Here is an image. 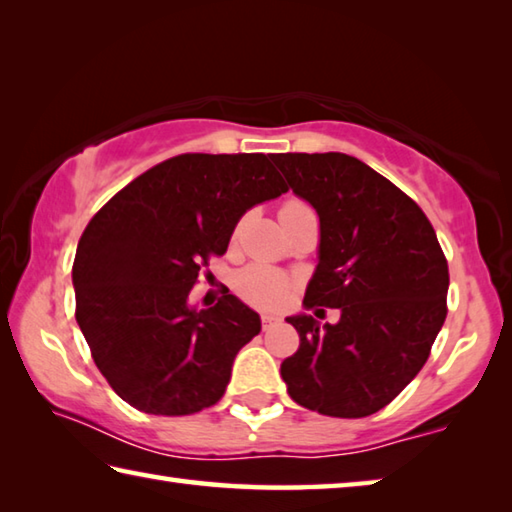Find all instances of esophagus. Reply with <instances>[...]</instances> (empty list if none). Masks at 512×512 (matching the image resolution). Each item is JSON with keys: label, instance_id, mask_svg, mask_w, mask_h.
Masks as SVG:
<instances>
[{"label": "esophagus", "instance_id": "1", "mask_svg": "<svg viewBox=\"0 0 512 512\" xmlns=\"http://www.w3.org/2000/svg\"><path fill=\"white\" fill-rule=\"evenodd\" d=\"M277 320H280V318H277L275 314H262V327H264V329L271 327V325L277 323Z\"/></svg>", "mask_w": 512, "mask_h": 512}]
</instances>
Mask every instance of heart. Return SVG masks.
Instances as JSON below:
<instances>
[{"label": "heart", "instance_id": "obj_1", "mask_svg": "<svg viewBox=\"0 0 512 512\" xmlns=\"http://www.w3.org/2000/svg\"><path fill=\"white\" fill-rule=\"evenodd\" d=\"M307 207H309L307 203L298 201V198H291V201H287L280 207V219H287V216L296 214L300 210H307ZM241 228H244V219H239L235 228H232V235H230L232 241H237ZM235 289H237V296L244 302H248V305L268 309V307L282 305L284 298H287L291 291V282L287 275L275 271L271 266L253 264L237 275Z\"/></svg>", "mask_w": 512, "mask_h": 512}]
</instances>
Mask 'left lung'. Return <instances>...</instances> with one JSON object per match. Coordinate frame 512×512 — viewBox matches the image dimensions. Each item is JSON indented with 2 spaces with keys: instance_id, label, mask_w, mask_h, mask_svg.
<instances>
[{
  "instance_id": "8db88e82",
  "label": "left lung",
  "mask_w": 512,
  "mask_h": 512,
  "mask_svg": "<svg viewBox=\"0 0 512 512\" xmlns=\"http://www.w3.org/2000/svg\"><path fill=\"white\" fill-rule=\"evenodd\" d=\"M273 162L320 219L305 307L341 309L336 325L287 318L300 348L282 361V379L309 411L366 418L429 359L447 316L445 253L420 205L352 155L277 153Z\"/></svg>"
}]
</instances>
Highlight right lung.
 Here are the masks:
<instances>
[{"instance_id":"right-lung-1","label":"right lung","mask_w":512,"mask_h":512,"mask_svg":"<svg viewBox=\"0 0 512 512\" xmlns=\"http://www.w3.org/2000/svg\"><path fill=\"white\" fill-rule=\"evenodd\" d=\"M284 192L264 153H183L92 216L72 266L76 323L121 400L151 415H192L221 400L232 361L262 323L225 287L201 311L187 305L189 291L228 250L244 212Z\"/></svg>"}]
</instances>
